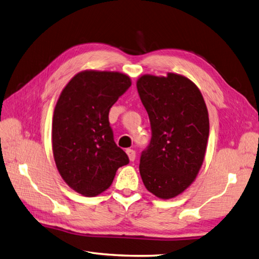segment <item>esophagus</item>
<instances>
[{
  "label": "esophagus",
  "instance_id": "1",
  "mask_svg": "<svg viewBox=\"0 0 259 259\" xmlns=\"http://www.w3.org/2000/svg\"><path fill=\"white\" fill-rule=\"evenodd\" d=\"M127 154H128V157H129V160L131 161V162H134L135 160H136V156H137V154H136V151L135 150H132V149H127Z\"/></svg>",
  "mask_w": 259,
  "mask_h": 259
}]
</instances>
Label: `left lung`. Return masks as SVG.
<instances>
[{"instance_id":"1","label":"left lung","mask_w":259,"mask_h":259,"mask_svg":"<svg viewBox=\"0 0 259 259\" xmlns=\"http://www.w3.org/2000/svg\"><path fill=\"white\" fill-rule=\"evenodd\" d=\"M137 89L152 137L140 156L145 188L162 199L176 197L194 182L209 137L208 109L200 91L183 75H143Z\"/></svg>"}]
</instances>
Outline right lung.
Listing matches in <instances>:
<instances>
[{
	"mask_svg": "<svg viewBox=\"0 0 259 259\" xmlns=\"http://www.w3.org/2000/svg\"><path fill=\"white\" fill-rule=\"evenodd\" d=\"M130 86V77L122 73L83 71L58 99L52 120L56 165L64 182L83 196L103 193L117 169L129 163L114 140L108 115Z\"/></svg>",
	"mask_w": 259,
	"mask_h": 259,
	"instance_id": "1",
	"label": "right lung"
}]
</instances>
